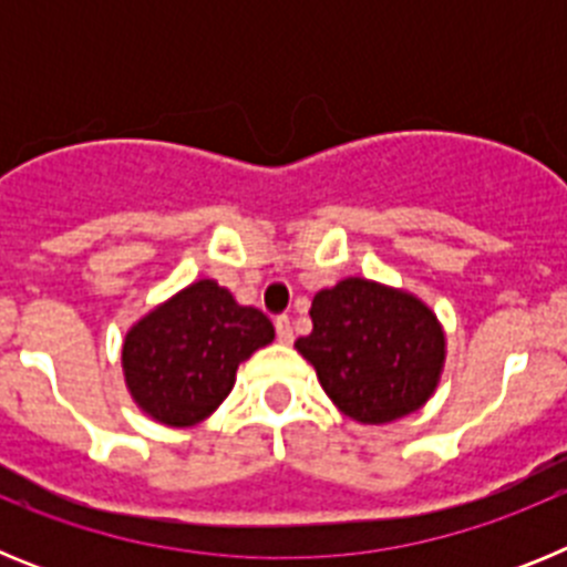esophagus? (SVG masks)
I'll list each match as a JSON object with an SVG mask.
<instances>
[{
    "label": "esophagus",
    "instance_id": "esophagus-1",
    "mask_svg": "<svg viewBox=\"0 0 567 567\" xmlns=\"http://www.w3.org/2000/svg\"><path fill=\"white\" fill-rule=\"evenodd\" d=\"M275 334H278L280 343H292L295 340L292 320H289L287 315H278V318H275Z\"/></svg>",
    "mask_w": 567,
    "mask_h": 567
}]
</instances>
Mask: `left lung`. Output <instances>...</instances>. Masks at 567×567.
Masks as SVG:
<instances>
[{
    "mask_svg": "<svg viewBox=\"0 0 567 567\" xmlns=\"http://www.w3.org/2000/svg\"><path fill=\"white\" fill-rule=\"evenodd\" d=\"M312 332L298 352L318 369L323 392L360 423H392L429 400L445 340L417 298L346 278L312 300Z\"/></svg>",
    "mask_w": 567,
    "mask_h": 567,
    "instance_id": "obj_1",
    "label": "left lung"
}]
</instances>
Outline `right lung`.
Wrapping results in <instances>:
<instances>
[{
	"label": "right lung",
	"mask_w": 567,
	"mask_h": 567,
	"mask_svg": "<svg viewBox=\"0 0 567 567\" xmlns=\"http://www.w3.org/2000/svg\"><path fill=\"white\" fill-rule=\"evenodd\" d=\"M272 338L267 315L238 307L215 280H198L130 329L124 378L158 423L193 425L233 392L240 360Z\"/></svg>",
	"instance_id": "add662e5"
}]
</instances>
